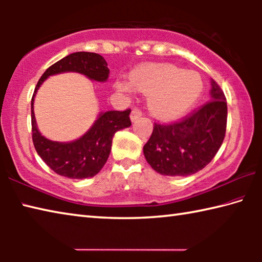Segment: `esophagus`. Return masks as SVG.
Wrapping results in <instances>:
<instances>
[{"mask_svg": "<svg viewBox=\"0 0 262 262\" xmlns=\"http://www.w3.org/2000/svg\"><path fill=\"white\" fill-rule=\"evenodd\" d=\"M142 117V111H140L139 108H134L132 111V114H130V119H132V121L134 122V121H136L137 119L139 118H141Z\"/></svg>", "mask_w": 262, "mask_h": 262, "instance_id": "34e87169", "label": "esophagus"}]
</instances>
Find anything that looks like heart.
<instances>
[{"label": "heart", "mask_w": 262, "mask_h": 262, "mask_svg": "<svg viewBox=\"0 0 262 262\" xmlns=\"http://www.w3.org/2000/svg\"><path fill=\"white\" fill-rule=\"evenodd\" d=\"M129 78L130 84L118 81L115 89L127 94L133 88L148 95L149 111L163 121L174 120L187 113L203 92L200 75L171 64L143 66L133 70Z\"/></svg>", "instance_id": "b5f03b06"}]
</instances>
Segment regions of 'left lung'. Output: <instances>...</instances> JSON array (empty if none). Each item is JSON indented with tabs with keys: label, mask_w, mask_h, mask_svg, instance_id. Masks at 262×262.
I'll list each match as a JSON object with an SVG mask.
<instances>
[{
	"label": "left lung",
	"mask_w": 262,
	"mask_h": 262,
	"mask_svg": "<svg viewBox=\"0 0 262 262\" xmlns=\"http://www.w3.org/2000/svg\"><path fill=\"white\" fill-rule=\"evenodd\" d=\"M228 106L224 92L211 79L210 100L183 120L155 123L143 154L155 171L163 176L186 177L211 162L223 143Z\"/></svg>",
	"instance_id": "obj_1"
}]
</instances>
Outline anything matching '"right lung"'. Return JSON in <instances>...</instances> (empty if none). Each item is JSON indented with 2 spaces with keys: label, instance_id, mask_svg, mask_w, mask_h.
I'll use <instances>...</instances> for the list:
<instances>
[{
  "label": "right lung",
  "instance_id": "add662e5",
  "mask_svg": "<svg viewBox=\"0 0 262 262\" xmlns=\"http://www.w3.org/2000/svg\"><path fill=\"white\" fill-rule=\"evenodd\" d=\"M68 72L85 75L92 81L105 82L110 69L103 56L90 52L73 53L52 64L39 79L31 100L32 140L39 156L55 173L70 179L90 178L98 173L107 161L115 133L132 125L130 110L100 113L90 129L75 141L55 142L46 139L38 130L35 122L34 96L47 77Z\"/></svg>",
  "mask_w": 262,
  "mask_h": 262
}]
</instances>
